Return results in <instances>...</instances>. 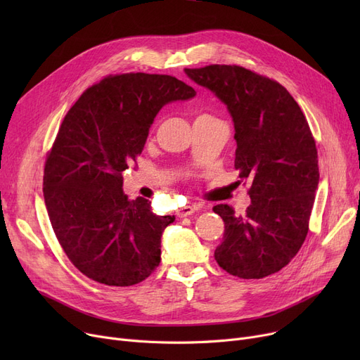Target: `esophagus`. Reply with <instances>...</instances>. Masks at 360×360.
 I'll use <instances>...</instances> for the list:
<instances>
[{"mask_svg": "<svg viewBox=\"0 0 360 360\" xmlns=\"http://www.w3.org/2000/svg\"><path fill=\"white\" fill-rule=\"evenodd\" d=\"M197 210H200V205H195V204H193V205H185V207H182V209H179V210L176 212V214H178L179 217H186V216H191V214L195 213Z\"/></svg>", "mask_w": 360, "mask_h": 360, "instance_id": "obj_1", "label": "esophagus"}]
</instances>
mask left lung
I'll list each match as a JSON object with an SVG mask.
<instances>
[{"mask_svg": "<svg viewBox=\"0 0 360 360\" xmlns=\"http://www.w3.org/2000/svg\"><path fill=\"white\" fill-rule=\"evenodd\" d=\"M228 108L236 140L235 169L250 181L251 204L239 216L228 204L214 251L219 266L240 278H262L286 267L300 250L318 188L316 147L304 112L274 80L239 65L185 68Z\"/></svg>", "mask_w": 360, "mask_h": 360, "instance_id": "1", "label": "left lung"}]
</instances>
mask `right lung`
Wrapping results in <instances>:
<instances>
[{
	"instance_id": "1",
	"label": "right lung",
	"mask_w": 360,
	"mask_h": 360,
	"mask_svg": "<svg viewBox=\"0 0 360 360\" xmlns=\"http://www.w3.org/2000/svg\"><path fill=\"white\" fill-rule=\"evenodd\" d=\"M195 96L162 74L109 75L72 105L49 151L44 197L56 239L89 278L132 286L160 262L162 233L175 216H158L143 197L128 200L122 172L141 153L159 110Z\"/></svg>"
}]
</instances>
